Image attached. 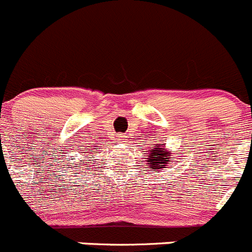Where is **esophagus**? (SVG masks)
<instances>
[{"instance_id": "esophagus-1", "label": "esophagus", "mask_w": 252, "mask_h": 252, "mask_svg": "<svg viewBox=\"0 0 252 252\" xmlns=\"http://www.w3.org/2000/svg\"><path fill=\"white\" fill-rule=\"evenodd\" d=\"M124 138H126V137H122V135H119L118 140H119V142H126V139H124Z\"/></svg>"}]
</instances>
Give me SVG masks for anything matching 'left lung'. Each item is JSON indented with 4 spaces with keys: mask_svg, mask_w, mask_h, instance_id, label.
Wrapping results in <instances>:
<instances>
[{
    "mask_svg": "<svg viewBox=\"0 0 252 252\" xmlns=\"http://www.w3.org/2000/svg\"><path fill=\"white\" fill-rule=\"evenodd\" d=\"M160 145H164V144H160ZM160 145L157 144V147L158 148H154V150H152V153H150L149 155H147L148 157V166H149V169H154V170H157V169H163L165 168L166 164H169V153L166 152V149L164 147L160 148Z\"/></svg>",
    "mask_w": 252,
    "mask_h": 252,
    "instance_id": "8db88e82",
    "label": "left lung"
}]
</instances>
